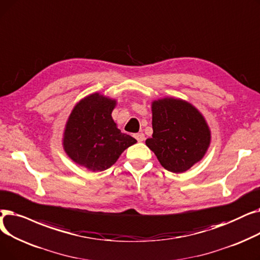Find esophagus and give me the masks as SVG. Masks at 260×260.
<instances>
[{"instance_id": "obj_1", "label": "esophagus", "mask_w": 260, "mask_h": 260, "mask_svg": "<svg viewBox=\"0 0 260 260\" xmlns=\"http://www.w3.org/2000/svg\"><path fill=\"white\" fill-rule=\"evenodd\" d=\"M134 138L138 140V142H140V143H141V142L145 141V134H144V133H142V132H141V133H137V134L134 135Z\"/></svg>"}]
</instances>
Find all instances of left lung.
I'll return each instance as SVG.
<instances>
[{"label": "left lung", "mask_w": 260, "mask_h": 260, "mask_svg": "<svg viewBox=\"0 0 260 260\" xmlns=\"http://www.w3.org/2000/svg\"><path fill=\"white\" fill-rule=\"evenodd\" d=\"M152 138L146 145L165 169L176 174L200 162L211 144V130L199 110L179 98L152 102Z\"/></svg>", "instance_id": "obj_1"}]
</instances>
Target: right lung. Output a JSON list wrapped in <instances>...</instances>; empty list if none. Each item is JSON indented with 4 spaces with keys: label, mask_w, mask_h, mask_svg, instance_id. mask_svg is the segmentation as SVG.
<instances>
[{
    "label": "right lung",
    "mask_w": 260,
    "mask_h": 260,
    "mask_svg": "<svg viewBox=\"0 0 260 260\" xmlns=\"http://www.w3.org/2000/svg\"><path fill=\"white\" fill-rule=\"evenodd\" d=\"M115 106V100L94 93L74 107L63 133V148L76 164L93 172L106 170L137 143L117 128L111 115Z\"/></svg>",
    "instance_id": "right-lung-1"
}]
</instances>
